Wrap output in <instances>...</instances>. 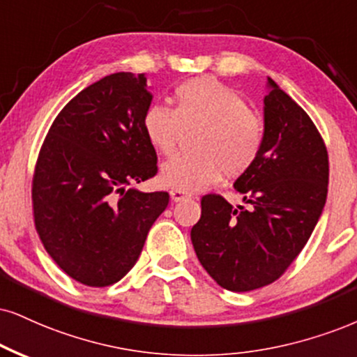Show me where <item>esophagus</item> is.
Instances as JSON below:
<instances>
[{"label":"esophagus","mask_w":357,"mask_h":357,"mask_svg":"<svg viewBox=\"0 0 357 357\" xmlns=\"http://www.w3.org/2000/svg\"><path fill=\"white\" fill-rule=\"evenodd\" d=\"M187 193L185 192H182V190H170V199L174 200V202H180V200H183V199H187Z\"/></svg>","instance_id":"34e87169"}]
</instances>
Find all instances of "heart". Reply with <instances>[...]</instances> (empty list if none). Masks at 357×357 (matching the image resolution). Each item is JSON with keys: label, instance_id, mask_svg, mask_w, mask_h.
<instances>
[{"label": "heart", "instance_id": "b5f03b06", "mask_svg": "<svg viewBox=\"0 0 357 357\" xmlns=\"http://www.w3.org/2000/svg\"><path fill=\"white\" fill-rule=\"evenodd\" d=\"M145 137L164 157L177 152L185 135L190 155L162 167V183L175 190L197 192L217 183L223 174L240 177L257 164L265 142V124L236 91L213 77L188 79L175 87L174 111L152 104L144 114Z\"/></svg>", "mask_w": 357, "mask_h": 357}]
</instances>
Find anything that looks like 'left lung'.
Returning a JSON list of instances; mask_svg holds the SVG:
<instances>
[{
	"instance_id": "obj_1",
	"label": "left lung",
	"mask_w": 357,
	"mask_h": 357,
	"mask_svg": "<svg viewBox=\"0 0 357 357\" xmlns=\"http://www.w3.org/2000/svg\"><path fill=\"white\" fill-rule=\"evenodd\" d=\"M265 96V142L257 164L235 182L243 205L202 197L192 243L202 266L228 291L280 278L310 240L328 195L329 160L314 122L273 79Z\"/></svg>"
}]
</instances>
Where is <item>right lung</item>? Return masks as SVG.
Returning <instances> with one entry per match:
<instances>
[{
	"label": "right lung",
	"mask_w": 357,
	"mask_h": 357,
	"mask_svg": "<svg viewBox=\"0 0 357 357\" xmlns=\"http://www.w3.org/2000/svg\"><path fill=\"white\" fill-rule=\"evenodd\" d=\"M144 74L94 82L57 114L33 175L34 225L46 252L73 280L102 288L135 265L169 193L135 183L157 174L142 119L151 107Z\"/></svg>",
	"instance_id": "1"
}]
</instances>
